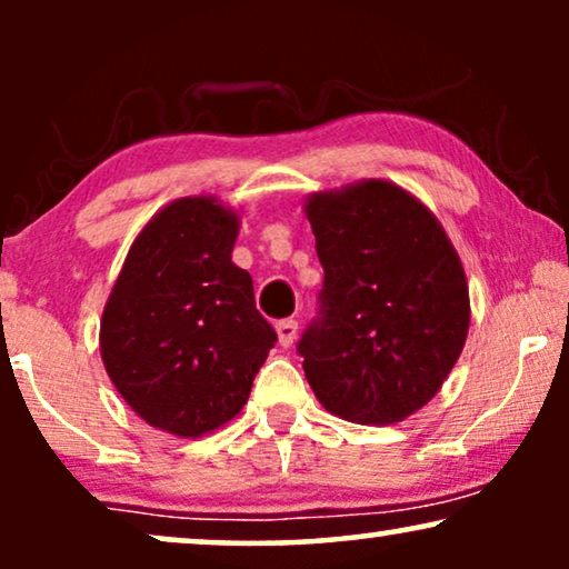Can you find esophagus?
Here are the masks:
<instances>
[{
    "label": "esophagus",
    "mask_w": 569,
    "mask_h": 569,
    "mask_svg": "<svg viewBox=\"0 0 569 569\" xmlns=\"http://www.w3.org/2000/svg\"><path fill=\"white\" fill-rule=\"evenodd\" d=\"M277 337H279V345L290 347L295 337H298V321H292V318H284V321H279L277 323Z\"/></svg>",
    "instance_id": "34e87169"
}]
</instances>
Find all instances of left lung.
Masks as SVG:
<instances>
[{
    "label": "left lung",
    "mask_w": 569,
    "mask_h": 569,
    "mask_svg": "<svg viewBox=\"0 0 569 569\" xmlns=\"http://www.w3.org/2000/svg\"><path fill=\"white\" fill-rule=\"evenodd\" d=\"M302 207L323 267L321 321L298 345L308 383L349 422H401L461 357L463 263L438 217L383 178L316 191Z\"/></svg>",
    "instance_id": "obj_1"
}]
</instances>
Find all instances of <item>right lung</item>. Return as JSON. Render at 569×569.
<instances>
[{
    "mask_svg": "<svg viewBox=\"0 0 569 569\" xmlns=\"http://www.w3.org/2000/svg\"><path fill=\"white\" fill-rule=\"evenodd\" d=\"M240 214L183 197L131 243L100 318L106 372L137 417L201 438L240 415L277 333L232 263Z\"/></svg>",
    "mask_w": 569,
    "mask_h": 569,
    "instance_id": "right-lung-1",
    "label": "right lung"
}]
</instances>
